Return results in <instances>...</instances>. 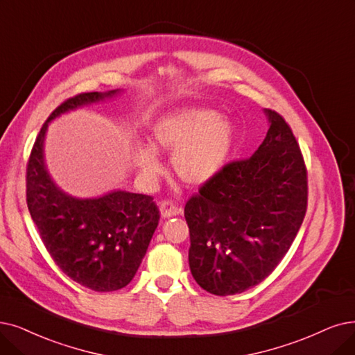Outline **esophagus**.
Listing matches in <instances>:
<instances>
[{"mask_svg":"<svg viewBox=\"0 0 355 355\" xmlns=\"http://www.w3.org/2000/svg\"><path fill=\"white\" fill-rule=\"evenodd\" d=\"M180 212H182V209L176 204H173L172 201H163L160 204V214H162L163 218L179 216Z\"/></svg>","mask_w":355,"mask_h":355,"instance_id":"esophagus-1","label":"esophagus"}]
</instances>
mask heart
Wrapping results in <instances>:
<instances>
[{
	"label": "heart",
	"mask_w": 355,
	"mask_h": 355,
	"mask_svg": "<svg viewBox=\"0 0 355 355\" xmlns=\"http://www.w3.org/2000/svg\"><path fill=\"white\" fill-rule=\"evenodd\" d=\"M151 146L132 150L135 166L146 175L157 173V151L173 153L176 176L187 185L200 187L214 179L224 167L234 144L233 125L217 110L180 107L160 116L151 126Z\"/></svg>",
	"instance_id": "heart-1"
}]
</instances>
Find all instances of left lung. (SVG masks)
<instances>
[{"mask_svg":"<svg viewBox=\"0 0 355 355\" xmlns=\"http://www.w3.org/2000/svg\"><path fill=\"white\" fill-rule=\"evenodd\" d=\"M249 159L227 163L185 205L195 281L216 295L252 288L286 257L307 209V170L279 113Z\"/></svg>","mask_w":355,"mask_h":355,"instance_id":"1","label":"left lung"}]
</instances>
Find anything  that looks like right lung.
Here are the masks:
<instances>
[{"instance_id":"add662e5","label":"right lung","mask_w":355,"mask_h":355,"mask_svg":"<svg viewBox=\"0 0 355 355\" xmlns=\"http://www.w3.org/2000/svg\"><path fill=\"white\" fill-rule=\"evenodd\" d=\"M121 90L81 93L56 107L35 141L26 173V201L42 242L61 271L94 291L128 286L157 229L160 211L153 196L110 191L76 198L51 178L44 155L48 123L62 113L116 96Z\"/></svg>"}]
</instances>
